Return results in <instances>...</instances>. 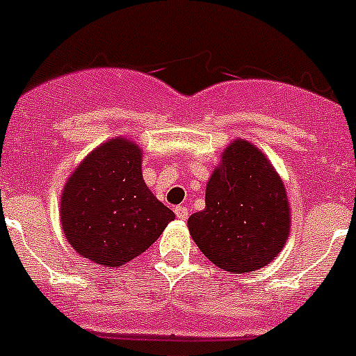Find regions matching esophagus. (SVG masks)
Instances as JSON below:
<instances>
[{
    "instance_id": "obj_1",
    "label": "esophagus",
    "mask_w": 356,
    "mask_h": 356,
    "mask_svg": "<svg viewBox=\"0 0 356 356\" xmlns=\"http://www.w3.org/2000/svg\"><path fill=\"white\" fill-rule=\"evenodd\" d=\"M175 216H177V219H181V220H186L189 217V210H188V207H184V205H179V207H175Z\"/></svg>"
}]
</instances>
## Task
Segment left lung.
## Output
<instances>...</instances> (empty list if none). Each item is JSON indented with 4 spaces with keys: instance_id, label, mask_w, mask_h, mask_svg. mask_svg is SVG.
Instances as JSON below:
<instances>
[{
    "instance_id": "left-lung-1",
    "label": "left lung",
    "mask_w": 356,
    "mask_h": 356,
    "mask_svg": "<svg viewBox=\"0 0 356 356\" xmlns=\"http://www.w3.org/2000/svg\"><path fill=\"white\" fill-rule=\"evenodd\" d=\"M188 227L220 270H259L280 254L291 231L284 181L254 144L233 140L207 182L205 209L189 217Z\"/></svg>"
}]
</instances>
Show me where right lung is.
Segmentation results:
<instances>
[{
  "instance_id": "1",
  "label": "right lung",
  "mask_w": 356,
  "mask_h": 356,
  "mask_svg": "<svg viewBox=\"0 0 356 356\" xmlns=\"http://www.w3.org/2000/svg\"><path fill=\"white\" fill-rule=\"evenodd\" d=\"M143 151L116 137L95 147L71 177L60 198L65 240L79 255L116 268L146 252L174 212L143 179Z\"/></svg>"
}]
</instances>
